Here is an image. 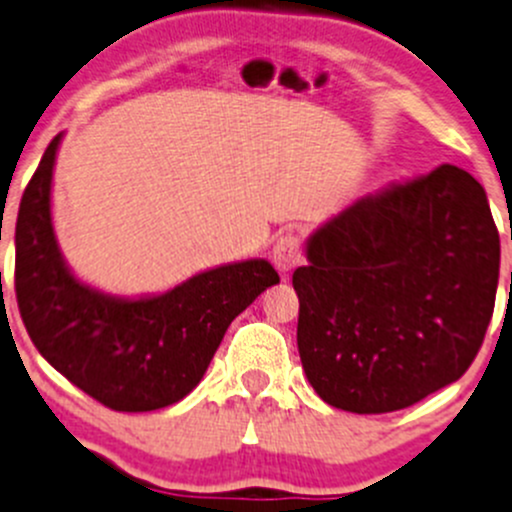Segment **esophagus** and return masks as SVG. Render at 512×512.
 <instances>
[{
  "label": "esophagus",
  "instance_id": "obj_1",
  "mask_svg": "<svg viewBox=\"0 0 512 512\" xmlns=\"http://www.w3.org/2000/svg\"><path fill=\"white\" fill-rule=\"evenodd\" d=\"M272 262L282 274H289L294 267L301 265V247H299L297 235H292V233L279 235L277 242H274Z\"/></svg>",
  "mask_w": 512,
  "mask_h": 512
}]
</instances>
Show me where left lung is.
I'll return each mask as SVG.
<instances>
[{
	"instance_id": "obj_1",
	"label": "left lung",
	"mask_w": 512,
	"mask_h": 512,
	"mask_svg": "<svg viewBox=\"0 0 512 512\" xmlns=\"http://www.w3.org/2000/svg\"><path fill=\"white\" fill-rule=\"evenodd\" d=\"M301 365L338 410H405L456 383L496 306L500 238L483 186L454 164L380 188L311 235Z\"/></svg>"
}]
</instances>
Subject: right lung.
<instances>
[{"label":"right lung","mask_w":512,"mask_h":512,"mask_svg":"<svg viewBox=\"0 0 512 512\" xmlns=\"http://www.w3.org/2000/svg\"><path fill=\"white\" fill-rule=\"evenodd\" d=\"M61 134L24 188L16 218L14 289L21 321L63 378L115 412H152L201 383L230 321L279 274L267 260L215 267L161 297L115 299L68 272L51 225Z\"/></svg>","instance_id":"1"}]
</instances>
